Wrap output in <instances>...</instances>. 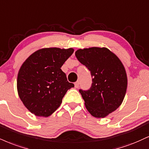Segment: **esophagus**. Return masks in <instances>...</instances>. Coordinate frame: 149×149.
<instances>
[{"label":"esophagus","mask_w":149,"mask_h":149,"mask_svg":"<svg viewBox=\"0 0 149 149\" xmlns=\"http://www.w3.org/2000/svg\"><path fill=\"white\" fill-rule=\"evenodd\" d=\"M79 84H80L79 81H77L76 82H75V84H74L75 87H76V88H78V87H79Z\"/></svg>","instance_id":"obj_1"}]
</instances>
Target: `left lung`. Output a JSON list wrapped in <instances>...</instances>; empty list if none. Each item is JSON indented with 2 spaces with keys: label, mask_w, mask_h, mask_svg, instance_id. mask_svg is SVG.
<instances>
[{
  "label": "left lung",
  "mask_w": 149,
  "mask_h": 149,
  "mask_svg": "<svg viewBox=\"0 0 149 149\" xmlns=\"http://www.w3.org/2000/svg\"><path fill=\"white\" fill-rule=\"evenodd\" d=\"M75 54L93 78L89 90H79L86 108L94 117H106L124 99L128 86L124 66L119 57L105 47L78 49Z\"/></svg>",
  "instance_id": "obj_1"
}]
</instances>
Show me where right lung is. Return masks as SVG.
<instances>
[{"instance_id": "add662e5", "label": "right lung", "mask_w": 149, "mask_h": 149, "mask_svg": "<svg viewBox=\"0 0 149 149\" xmlns=\"http://www.w3.org/2000/svg\"><path fill=\"white\" fill-rule=\"evenodd\" d=\"M72 48H44L35 51L23 62L17 76V91L25 107L37 116L48 117L60 106L68 89L61 67L73 54Z\"/></svg>"}]
</instances>
